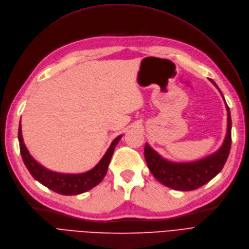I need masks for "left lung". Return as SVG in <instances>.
Segmentation results:
<instances>
[{
	"label": "left lung",
	"instance_id": "obj_1",
	"mask_svg": "<svg viewBox=\"0 0 249 249\" xmlns=\"http://www.w3.org/2000/svg\"><path fill=\"white\" fill-rule=\"evenodd\" d=\"M223 99L225 98L216 84L211 79ZM226 109L228 112V127L224 143L214 153L203 157L199 160L191 162H175L167 160L159 155L148 143L145 144L144 155L149 170L158 182L164 186L178 191H192L195 189L210 182L224 167L231 148V130L232 121L231 113L226 101Z\"/></svg>",
	"mask_w": 249,
	"mask_h": 249
}]
</instances>
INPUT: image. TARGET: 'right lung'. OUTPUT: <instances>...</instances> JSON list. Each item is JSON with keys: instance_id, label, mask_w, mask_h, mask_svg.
I'll use <instances>...</instances> for the list:
<instances>
[{"instance_id": "add662e5", "label": "right lung", "mask_w": 249, "mask_h": 249, "mask_svg": "<svg viewBox=\"0 0 249 249\" xmlns=\"http://www.w3.org/2000/svg\"><path fill=\"white\" fill-rule=\"evenodd\" d=\"M21 123V121H20ZM123 135L117 136L112 143L107 149L106 153L101 158L92 170L82 173V174H63L50 171L41 163L37 162L36 159L28 152L26 146L23 142L21 124H19L18 130V140L20 153L23 159V162L27 167L28 172L36 178L37 182L49 188L56 193L62 195H78L85 193L100 183L105 177L109 162L114 152L115 146L119 142Z\"/></svg>"}]
</instances>
